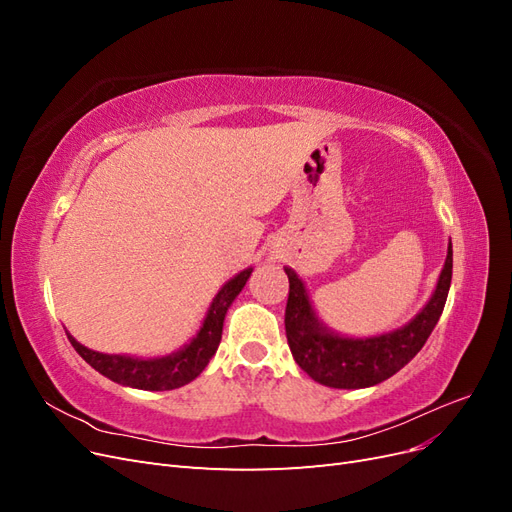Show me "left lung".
<instances>
[{
  "instance_id": "obj_1",
  "label": "left lung",
  "mask_w": 512,
  "mask_h": 512,
  "mask_svg": "<svg viewBox=\"0 0 512 512\" xmlns=\"http://www.w3.org/2000/svg\"><path fill=\"white\" fill-rule=\"evenodd\" d=\"M284 271L290 282L284 324L294 361L309 378L331 389H365L395 376L425 346L451 288L453 245L448 243L444 269L427 305L406 327L376 337H342L324 327L301 277L290 267Z\"/></svg>"
}]
</instances>
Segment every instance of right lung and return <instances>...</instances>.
<instances>
[{
    "mask_svg": "<svg viewBox=\"0 0 512 512\" xmlns=\"http://www.w3.org/2000/svg\"><path fill=\"white\" fill-rule=\"evenodd\" d=\"M252 271H254L252 267L243 269L222 286V290L215 294L209 312L203 324H200V331L192 337V342L168 356H158V359H138V356H126V354H102V352L85 348L83 344L76 342L70 333H68V339L74 346V350L108 380L123 386H132V389H143V391L179 389V386L198 378L203 374V369L209 365L211 356L220 346L228 307L237 299V294L243 290L245 282L250 280Z\"/></svg>",
    "mask_w": 512,
    "mask_h": 512,
    "instance_id": "1",
    "label": "right lung"
}]
</instances>
